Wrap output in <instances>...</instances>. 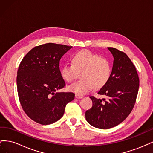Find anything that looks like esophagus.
<instances>
[{"label":"esophagus","mask_w":153,"mask_h":153,"mask_svg":"<svg viewBox=\"0 0 153 153\" xmlns=\"http://www.w3.org/2000/svg\"><path fill=\"white\" fill-rule=\"evenodd\" d=\"M75 97H76V98H78V99H81V98H83V97H84V96L81 95V94H75Z\"/></svg>","instance_id":"esophagus-1"}]
</instances>
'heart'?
Segmentation results:
<instances>
[{
	"mask_svg": "<svg viewBox=\"0 0 153 153\" xmlns=\"http://www.w3.org/2000/svg\"><path fill=\"white\" fill-rule=\"evenodd\" d=\"M82 79L70 86L69 90L78 94H84L94 87L101 89L110 80L112 74V63L106 57L82 50L72 57V64H65L61 70L62 78L71 82L79 76Z\"/></svg>",
	"mask_w": 153,
	"mask_h": 153,
	"instance_id": "obj_1",
	"label": "heart"
}]
</instances>
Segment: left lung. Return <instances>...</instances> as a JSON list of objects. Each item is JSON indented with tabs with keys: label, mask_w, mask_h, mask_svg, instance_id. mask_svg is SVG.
<instances>
[{
	"label": "left lung",
	"mask_w": 153,
	"mask_h": 153,
	"mask_svg": "<svg viewBox=\"0 0 153 153\" xmlns=\"http://www.w3.org/2000/svg\"><path fill=\"white\" fill-rule=\"evenodd\" d=\"M114 58L110 80L98 94L106 100L92 96V106L85 112L87 121L100 129L117 126L126 119L136 102L139 78L135 66L128 55L116 48L108 47Z\"/></svg>",
	"instance_id": "obj_1"
}]
</instances>
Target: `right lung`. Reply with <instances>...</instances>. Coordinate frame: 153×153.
<instances>
[{"label": "right lung", "instance_id": "1", "mask_svg": "<svg viewBox=\"0 0 153 153\" xmlns=\"http://www.w3.org/2000/svg\"><path fill=\"white\" fill-rule=\"evenodd\" d=\"M71 46L46 43L30 50L17 71V90L27 116L43 125L61 119L66 105L75 98L73 92H56L66 83L59 68L60 60Z\"/></svg>", "mask_w": 153, "mask_h": 153}]
</instances>
